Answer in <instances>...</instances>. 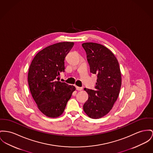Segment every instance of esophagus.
Returning a JSON list of instances; mask_svg holds the SVG:
<instances>
[{
    "mask_svg": "<svg viewBox=\"0 0 153 153\" xmlns=\"http://www.w3.org/2000/svg\"><path fill=\"white\" fill-rule=\"evenodd\" d=\"M76 89L77 91H82V87H78V86H76Z\"/></svg>",
    "mask_w": 153,
    "mask_h": 153,
    "instance_id": "obj_1",
    "label": "esophagus"
}]
</instances>
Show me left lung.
<instances>
[{
	"label": "left lung",
	"instance_id": "8db88e82",
	"mask_svg": "<svg viewBox=\"0 0 153 153\" xmlns=\"http://www.w3.org/2000/svg\"><path fill=\"white\" fill-rule=\"evenodd\" d=\"M86 53L90 71L97 76L94 90L85 88L88 100L83 108L88 117L102 118L112 109L121 86V74L118 61L108 48L99 43L82 45Z\"/></svg>",
	"mask_w": 153,
	"mask_h": 153
}]
</instances>
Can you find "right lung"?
Wrapping results in <instances>:
<instances>
[{
  "label": "right lung",
  "instance_id": "obj_1",
  "mask_svg": "<svg viewBox=\"0 0 153 153\" xmlns=\"http://www.w3.org/2000/svg\"><path fill=\"white\" fill-rule=\"evenodd\" d=\"M74 43L60 42L38 52L29 68L28 81L32 96L44 115L56 118L63 113L75 88L60 80L64 60Z\"/></svg>",
  "mask_w": 153,
  "mask_h": 153
}]
</instances>
